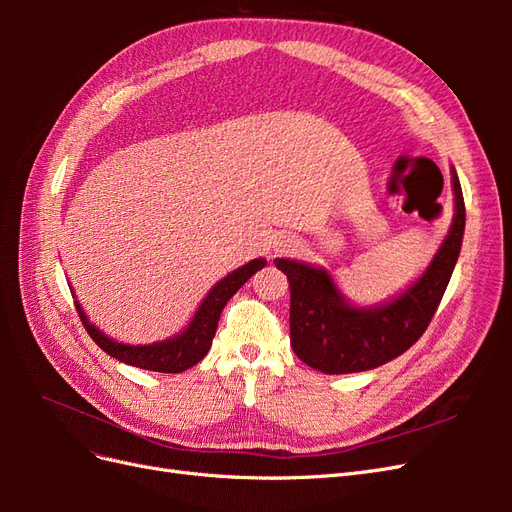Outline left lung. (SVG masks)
I'll return each instance as SVG.
<instances>
[{
  "instance_id": "8db88e82",
  "label": "left lung",
  "mask_w": 512,
  "mask_h": 512,
  "mask_svg": "<svg viewBox=\"0 0 512 512\" xmlns=\"http://www.w3.org/2000/svg\"><path fill=\"white\" fill-rule=\"evenodd\" d=\"M455 220L429 269L401 297L376 309H354L324 269L277 258L290 284V346L324 374H352L393 361L414 346L444 297L461 252L466 205L453 168Z\"/></svg>"
}]
</instances>
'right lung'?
<instances>
[{"mask_svg": "<svg viewBox=\"0 0 512 512\" xmlns=\"http://www.w3.org/2000/svg\"><path fill=\"white\" fill-rule=\"evenodd\" d=\"M262 267H265V260L256 258L252 262H247V265H243L241 269L226 275L222 282H218L211 288L203 305L198 307L190 327L181 335L168 339V342H162V344L126 346V344L113 342L111 337L100 333L94 324H89L79 303H76V312H79L89 337L94 339L106 354L115 356L117 361L141 367V369H149V371H160V374H179V371H185L188 367L196 365L198 361H203V356L211 348L215 331H218V322H220L224 305L230 301L232 294H235Z\"/></svg>", "mask_w": 512, "mask_h": 512, "instance_id": "1", "label": "right lung"}]
</instances>
